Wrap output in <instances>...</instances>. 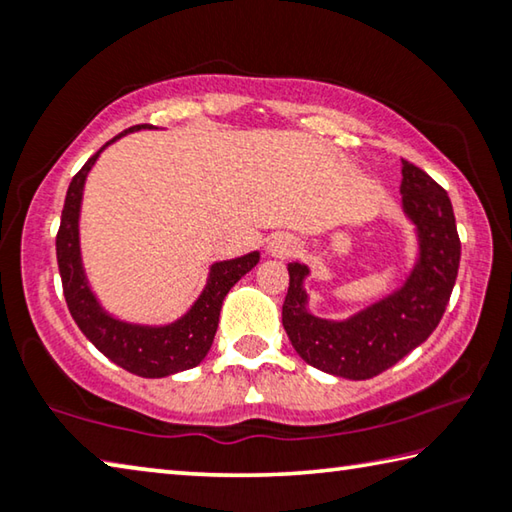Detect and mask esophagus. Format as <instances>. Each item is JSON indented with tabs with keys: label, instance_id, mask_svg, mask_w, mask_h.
Here are the masks:
<instances>
[{
	"label": "esophagus",
	"instance_id": "1",
	"mask_svg": "<svg viewBox=\"0 0 512 512\" xmlns=\"http://www.w3.org/2000/svg\"><path fill=\"white\" fill-rule=\"evenodd\" d=\"M268 253L275 257H289L293 253H298V244L291 237L280 235V237H275L271 244H268Z\"/></svg>",
	"mask_w": 512,
	"mask_h": 512
}]
</instances>
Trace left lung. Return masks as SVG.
<instances>
[{
  "mask_svg": "<svg viewBox=\"0 0 512 512\" xmlns=\"http://www.w3.org/2000/svg\"><path fill=\"white\" fill-rule=\"evenodd\" d=\"M404 212L418 225L420 262L400 291L343 323L311 316L302 280L307 266L289 264L282 325L309 366L345 379H370L429 339L443 318L461 264L452 201L429 173L402 160Z\"/></svg>",
  "mask_w": 512,
  "mask_h": 512,
  "instance_id": "left-lung-1",
  "label": "left lung"
}]
</instances>
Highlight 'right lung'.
<instances>
[{
    "label": "right lung",
    "mask_w": 512,
    "mask_h": 512,
    "mask_svg": "<svg viewBox=\"0 0 512 512\" xmlns=\"http://www.w3.org/2000/svg\"><path fill=\"white\" fill-rule=\"evenodd\" d=\"M140 128L153 126L137 124L119 133L117 137H112L110 142L119 140L121 135L131 131H140ZM110 142L103 144L83 164L81 171L69 183L65 196L63 216H60V228L56 235V259L60 280H63L65 302L74 323L94 343V348L106 354L110 361H115L117 366L140 377H167L173 375V372L194 368L205 359V354L212 348L216 327H219L223 298L259 262V253H248L244 257L214 264L201 298L176 323L164 327H142L121 323V320L108 316L99 307L97 298L92 296L83 273L79 248V212L85 176H88L94 160L99 158V153Z\"/></svg>",
    "instance_id": "right-lung-1"
}]
</instances>
